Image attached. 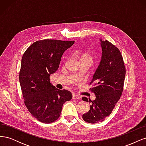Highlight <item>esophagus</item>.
<instances>
[{
	"label": "esophagus",
	"instance_id": "34e87169",
	"mask_svg": "<svg viewBox=\"0 0 146 146\" xmlns=\"http://www.w3.org/2000/svg\"><path fill=\"white\" fill-rule=\"evenodd\" d=\"M72 99H81L82 98L77 94H73L72 95Z\"/></svg>",
	"mask_w": 146,
	"mask_h": 146
}]
</instances>
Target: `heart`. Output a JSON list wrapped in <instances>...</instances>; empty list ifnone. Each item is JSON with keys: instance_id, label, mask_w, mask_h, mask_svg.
<instances>
[{"instance_id": "obj_1", "label": "heart", "mask_w": 146, "mask_h": 146, "mask_svg": "<svg viewBox=\"0 0 146 146\" xmlns=\"http://www.w3.org/2000/svg\"><path fill=\"white\" fill-rule=\"evenodd\" d=\"M89 60L91 61L92 58L90 55H88L87 54H83L80 56V60Z\"/></svg>"}]
</instances>
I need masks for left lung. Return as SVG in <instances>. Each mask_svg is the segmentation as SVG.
<instances>
[{
  "instance_id": "8db88e82",
  "label": "left lung",
  "mask_w": 146,
  "mask_h": 146,
  "mask_svg": "<svg viewBox=\"0 0 146 146\" xmlns=\"http://www.w3.org/2000/svg\"><path fill=\"white\" fill-rule=\"evenodd\" d=\"M102 48L101 60L92 76L91 83L96 99L91 102L88 112L82 118L88 123L104 121L111 113L122 93L125 68L121 52L107 40L100 39ZM82 100L89 102L83 97Z\"/></svg>"
}]
</instances>
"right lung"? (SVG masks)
Instances as JSON below:
<instances>
[{"label":"right lung","instance_id":"obj_1","mask_svg":"<svg viewBox=\"0 0 146 146\" xmlns=\"http://www.w3.org/2000/svg\"><path fill=\"white\" fill-rule=\"evenodd\" d=\"M74 41L45 39L33 43L21 60L19 82L25 105L38 121H55L63 105L72 99L71 92L60 90L50 82V75L58 69L61 56Z\"/></svg>","mask_w":146,"mask_h":146}]
</instances>
